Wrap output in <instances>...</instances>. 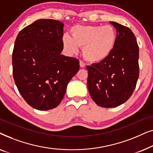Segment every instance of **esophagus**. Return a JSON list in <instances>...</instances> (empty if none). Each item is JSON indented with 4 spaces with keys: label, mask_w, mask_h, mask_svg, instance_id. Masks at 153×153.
I'll return each mask as SVG.
<instances>
[{
    "label": "esophagus",
    "mask_w": 153,
    "mask_h": 153,
    "mask_svg": "<svg viewBox=\"0 0 153 153\" xmlns=\"http://www.w3.org/2000/svg\"><path fill=\"white\" fill-rule=\"evenodd\" d=\"M79 65H80V67L81 68H85V63L84 62H83L82 60H80V61H79Z\"/></svg>",
    "instance_id": "34e87169"
}]
</instances>
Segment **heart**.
Returning a JSON list of instances; mask_svg holds the SVG:
<instances>
[{
    "label": "heart",
    "instance_id": "heart-1",
    "mask_svg": "<svg viewBox=\"0 0 153 153\" xmlns=\"http://www.w3.org/2000/svg\"><path fill=\"white\" fill-rule=\"evenodd\" d=\"M71 35L64 34L62 44L68 53L74 54L82 48L83 55L88 61L100 62L106 60L114 51L117 33L111 25L75 26L70 30Z\"/></svg>",
    "mask_w": 153,
    "mask_h": 153
}]
</instances>
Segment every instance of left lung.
<instances>
[{"mask_svg":"<svg viewBox=\"0 0 153 153\" xmlns=\"http://www.w3.org/2000/svg\"><path fill=\"white\" fill-rule=\"evenodd\" d=\"M116 29L117 41L104 61L86 66L90 95L98 106L116 107L132 95L139 75V46L128 27L110 22Z\"/></svg>","mask_w":153,"mask_h":153,"instance_id":"1","label":"left lung"}]
</instances>
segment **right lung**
<instances>
[{
  "label": "right lung",
  "instance_id": "right-lung-1",
  "mask_svg": "<svg viewBox=\"0 0 153 153\" xmlns=\"http://www.w3.org/2000/svg\"><path fill=\"white\" fill-rule=\"evenodd\" d=\"M64 24L39 19L16 37L12 52V73L18 91L35 109L56 108L67 85L79 70L76 58L61 55Z\"/></svg>",
  "mask_w": 153,
  "mask_h": 153
}]
</instances>
